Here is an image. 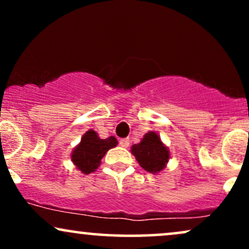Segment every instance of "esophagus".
I'll return each mask as SVG.
<instances>
[{"label":"esophagus","mask_w":249,"mask_h":249,"mask_svg":"<svg viewBox=\"0 0 249 249\" xmlns=\"http://www.w3.org/2000/svg\"><path fill=\"white\" fill-rule=\"evenodd\" d=\"M119 144H121L122 147H128V145H130V139L128 138H123L119 141Z\"/></svg>","instance_id":"1"}]
</instances>
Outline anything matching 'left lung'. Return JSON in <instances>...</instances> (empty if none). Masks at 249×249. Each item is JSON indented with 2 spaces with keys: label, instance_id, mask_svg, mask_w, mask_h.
Instances as JSON below:
<instances>
[{
  "label": "left lung",
  "instance_id": "left-lung-1",
  "mask_svg": "<svg viewBox=\"0 0 249 249\" xmlns=\"http://www.w3.org/2000/svg\"><path fill=\"white\" fill-rule=\"evenodd\" d=\"M131 152L136 157L141 167L151 173L160 172L170 158L167 147L162 144L156 132L145 134L139 144L133 145Z\"/></svg>",
  "mask_w": 249,
  "mask_h": 249
}]
</instances>
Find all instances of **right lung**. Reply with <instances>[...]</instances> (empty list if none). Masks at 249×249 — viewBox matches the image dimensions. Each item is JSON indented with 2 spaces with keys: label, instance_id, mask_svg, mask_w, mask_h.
<instances>
[{
  "label": "right lung",
  "instance_id": "add662e5",
  "mask_svg": "<svg viewBox=\"0 0 249 249\" xmlns=\"http://www.w3.org/2000/svg\"><path fill=\"white\" fill-rule=\"evenodd\" d=\"M118 144L113 136L107 139H101L93 130L88 131L83 136L81 144L73 150L71 159L79 171L84 174L95 172L101 165V160L110 148Z\"/></svg>",
  "mask_w": 249,
  "mask_h": 249
}]
</instances>
